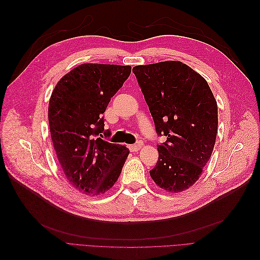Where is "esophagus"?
Instances as JSON below:
<instances>
[{"instance_id": "esophagus-1", "label": "esophagus", "mask_w": 260, "mask_h": 260, "mask_svg": "<svg viewBox=\"0 0 260 260\" xmlns=\"http://www.w3.org/2000/svg\"><path fill=\"white\" fill-rule=\"evenodd\" d=\"M141 143H136V144H131V145H129L128 147H129V149L130 151H132V152H137V151H139V149L141 148Z\"/></svg>"}]
</instances>
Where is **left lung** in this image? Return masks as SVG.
Here are the masks:
<instances>
[{"instance_id":"obj_1","label":"left lung","mask_w":260,"mask_h":260,"mask_svg":"<svg viewBox=\"0 0 260 260\" xmlns=\"http://www.w3.org/2000/svg\"><path fill=\"white\" fill-rule=\"evenodd\" d=\"M158 136V160L149 171L168 192H181L201 176L214 149L218 107L207 81L181 61L168 60L132 69Z\"/></svg>"}]
</instances>
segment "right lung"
<instances>
[{"label":"right lung","instance_id":"add662e5","mask_svg":"<svg viewBox=\"0 0 260 260\" xmlns=\"http://www.w3.org/2000/svg\"><path fill=\"white\" fill-rule=\"evenodd\" d=\"M130 74V66L82 64L53 90L49 103L53 145L67 180L84 194L108 191L129 155L124 145L101 137L106 135V107Z\"/></svg>","mask_w":260,"mask_h":260}]
</instances>
